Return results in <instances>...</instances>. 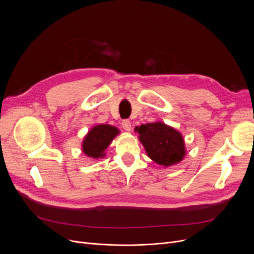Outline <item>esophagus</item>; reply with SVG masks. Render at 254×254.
Segmentation results:
<instances>
[{
	"mask_svg": "<svg viewBox=\"0 0 254 254\" xmlns=\"http://www.w3.org/2000/svg\"><path fill=\"white\" fill-rule=\"evenodd\" d=\"M122 126H123V128H124L125 130L130 131V129H131V124H130V122H128V120H124Z\"/></svg>",
	"mask_w": 254,
	"mask_h": 254,
	"instance_id": "1",
	"label": "esophagus"
}]
</instances>
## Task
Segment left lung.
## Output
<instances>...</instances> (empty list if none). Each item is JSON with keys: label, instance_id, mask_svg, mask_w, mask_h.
<instances>
[{"label": "left lung", "instance_id": "left-lung-1", "mask_svg": "<svg viewBox=\"0 0 254 254\" xmlns=\"http://www.w3.org/2000/svg\"><path fill=\"white\" fill-rule=\"evenodd\" d=\"M139 141L148 157L154 163L168 168L180 163L186 154L183 136L176 128L165 123L155 122L136 127Z\"/></svg>", "mask_w": 254, "mask_h": 254}]
</instances>
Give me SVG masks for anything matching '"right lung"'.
<instances>
[{"label":"right lung","instance_id":"right-lung-1","mask_svg":"<svg viewBox=\"0 0 254 254\" xmlns=\"http://www.w3.org/2000/svg\"><path fill=\"white\" fill-rule=\"evenodd\" d=\"M119 134L120 130L110 125L93 126L84 136L81 144L82 152L92 159L105 157L106 149Z\"/></svg>","mask_w":254,"mask_h":254}]
</instances>
